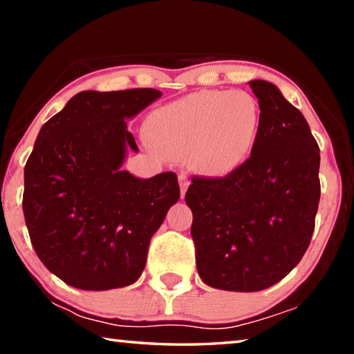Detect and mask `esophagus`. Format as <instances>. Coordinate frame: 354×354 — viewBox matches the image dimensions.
<instances>
[{
  "label": "esophagus",
  "instance_id": "34e87169",
  "mask_svg": "<svg viewBox=\"0 0 354 354\" xmlns=\"http://www.w3.org/2000/svg\"><path fill=\"white\" fill-rule=\"evenodd\" d=\"M178 179H179V190H181V198H184L185 192H187L190 183H189V179H187V176L184 175V173H181Z\"/></svg>",
  "mask_w": 354,
  "mask_h": 354
}]
</instances>
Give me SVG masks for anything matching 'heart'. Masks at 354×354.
Wrapping results in <instances>:
<instances>
[{
    "label": "heart",
    "instance_id": "heart-1",
    "mask_svg": "<svg viewBox=\"0 0 354 354\" xmlns=\"http://www.w3.org/2000/svg\"><path fill=\"white\" fill-rule=\"evenodd\" d=\"M261 112L247 92L201 91L156 109L147 131L154 147L205 175L230 171L247 156L259 131Z\"/></svg>",
    "mask_w": 354,
    "mask_h": 354
}]
</instances>
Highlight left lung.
<instances>
[{"label": "left lung", "instance_id": "left-lung-1", "mask_svg": "<svg viewBox=\"0 0 354 354\" xmlns=\"http://www.w3.org/2000/svg\"><path fill=\"white\" fill-rule=\"evenodd\" d=\"M250 87L261 109L250 158L223 178L194 176L185 194L200 278L231 292L263 290L292 272L320 201V148L306 118L274 84Z\"/></svg>", "mask_w": 354, "mask_h": 354}]
</instances>
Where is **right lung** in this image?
I'll return each mask as SVG.
<instances>
[{
    "label": "right lung",
    "instance_id": "obj_1",
    "mask_svg": "<svg viewBox=\"0 0 354 354\" xmlns=\"http://www.w3.org/2000/svg\"><path fill=\"white\" fill-rule=\"evenodd\" d=\"M154 88L75 95L41 127L25 165L23 212L44 266L82 290L136 283L149 241L179 200L178 178L122 170L139 151L127 120L158 98Z\"/></svg>",
    "mask_w": 354,
    "mask_h": 354
}]
</instances>
